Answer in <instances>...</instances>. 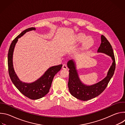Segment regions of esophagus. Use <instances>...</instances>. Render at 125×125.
Here are the masks:
<instances>
[{
  "label": "esophagus",
  "instance_id": "34e87169",
  "mask_svg": "<svg viewBox=\"0 0 125 125\" xmlns=\"http://www.w3.org/2000/svg\"><path fill=\"white\" fill-rule=\"evenodd\" d=\"M62 69L63 70H67L68 68H67V66L65 64H63L62 66Z\"/></svg>",
  "mask_w": 125,
  "mask_h": 125
}]
</instances>
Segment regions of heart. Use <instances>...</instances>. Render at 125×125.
Listing matches in <instances>:
<instances>
[{
  "label": "heart",
  "instance_id": "b5f03b06",
  "mask_svg": "<svg viewBox=\"0 0 125 125\" xmlns=\"http://www.w3.org/2000/svg\"><path fill=\"white\" fill-rule=\"evenodd\" d=\"M82 41L83 42L81 47V51H86L92 46L94 43V41L92 38H86L85 35L82 33L78 34L75 38V42L80 43Z\"/></svg>",
  "mask_w": 125,
  "mask_h": 125
}]
</instances>
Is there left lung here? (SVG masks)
Masks as SVG:
<instances>
[{
    "instance_id": "obj_1",
    "label": "left lung",
    "mask_w": 125,
    "mask_h": 125,
    "mask_svg": "<svg viewBox=\"0 0 125 125\" xmlns=\"http://www.w3.org/2000/svg\"><path fill=\"white\" fill-rule=\"evenodd\" d=\"M101 42L97 52L105 53L111 57L113 60L112 65L109 70L107 76L101 81L90 86L83 84L79 78L73 60H71L67 63L69 69L68 83L69 92L71 95L81 100H88L100 95L105 90L114 75L116 62L113 50L110 42L103 35H101Z\"/></svg>"
}]
</instances>
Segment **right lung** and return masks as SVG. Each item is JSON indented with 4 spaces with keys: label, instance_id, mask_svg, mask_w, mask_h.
I'll return each mask as SVG.
<instances>
[{
    "label": "right lung",
    "instance_id": "right-lung-1",
    "mask_svg": "<svg viewBox=\"0 0 125 125\" xmlns=\"http://www.w3.org/2000/svg\"><path fill=\"white\" fill-rule=\"evenodd\" d=\"M31 30H35V28L32 27L24 30L12 42L8 53V67L10 78L18 90L28 98L35 100L43 97L49 92L53 79L61 70L62 65L50 67L42 77L32 83H24L19 80L13 69L12 62L13 50L18 39L22 37L27 31Z\"/></svg>",
    "mask_w": 125,
    "mask_h": 125
}]
</instances>
